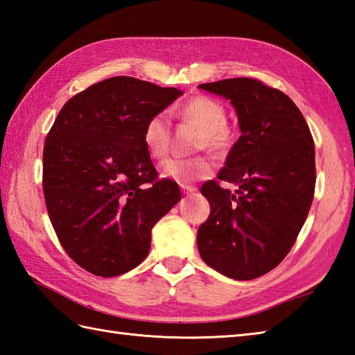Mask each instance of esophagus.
Masks as SVG:
<instances>
[{"label": "esophagus", "mask_w": 355, "mask_h": 355, "mask_svg": "<svg viewBox=\"0 0 355 355\" xmlns=\"http://www.w3.org/2000/svg\"><path fill=\"white\" fill-rule=\"evenodd\" d=\"M197 191H198L197 187H193V186H182V192L184 195H191V193H195Z\"/></svg>", "instance_id": "obj_1"}]
</instances>
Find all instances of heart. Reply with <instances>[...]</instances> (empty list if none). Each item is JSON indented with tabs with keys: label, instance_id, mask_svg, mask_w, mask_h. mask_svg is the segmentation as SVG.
Returning <instances> with one entry per match:
<instances>
[{
	"label": "heart",
	"instance_id": "b5f03b06",
	"mask_svg": "<svg viewBox=\"0 0 355 355\" xmlns=\"http://www.w3.org/2000/svg\"><path fill=\"white\" fill-rule=\"evenodd\" d=\"M180 114L197 123L202 135L200 140L201 148L214 150L224 149L229 145V132L225 130L227 112L223 105L207 96H195L180 108ZM171 122L166 112H157L150 117L143 128V145L148 154L160 160L169 150ZM214 164L207 157L180 158L173 157L162 163L160 173L163 178L172 180L178 184H189L197 180L207 178L212 173Z\"/></svg>",
	"mask_w": 355,
	"mask_h": 355
}]
</instances>
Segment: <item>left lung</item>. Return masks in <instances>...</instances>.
Here are the masks:
<instances>
[{
	"label": "left lung",
	"instance_id": "left-lung-1",
	"mask_svg": "<svg viewBox=\"0 0 355 355\" xmlns=\"http://www.w3.org/2000/svg\"><path fill=\"white\" fill-rule=\"evenodd\" d=\"M235 108L241 135L216 182L201 193L210 215L198 229L200 256L235 281H252L281 263L310 212L315 163L314 141L302 112L279 89L248 78L201 84Z\"/></svg>",
	"mask_w": 355,
	"mask_h": 355
}]
</instances>
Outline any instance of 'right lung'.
Returning a JSON list of instances; mask_svg holds the SVG:
<instances>
[{
    "mask_svg": "<svg viewBox=\"0 0 355 355\" xmlns=\"http://www.w3.org/2000/svg\"><path fill=\"white\" fill-rule=\"evenodd\" d=\"M182 94L116 76L59 111L44 145L45 205L64 250L89 273L112 277L137 267L150 230L182 200L177 183L157 182L143 145L148 120Z\"/></svg>",
    "mask_w": 355,
    "mask_h": 355,
    "instance_id": "obj_1",
    "label": "right lung"
}]
</instances>
